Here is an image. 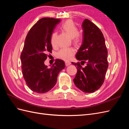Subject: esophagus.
<instances>
[{
    "label": "esophagus",
    "instance_id": "1",
    "mask_svg": "<svg viewBox=\"0 0 129 129\" xmlns=\"http://www.w3.org/2000/svg\"><path fill=\"white\" fill-rule=\"evenodd\" d=\"M71 64V62L69 61H65V64L66 66H68Z\"/></svg>",
    "mask_w": 129,
    "mask_h": 129
}]
</instances>
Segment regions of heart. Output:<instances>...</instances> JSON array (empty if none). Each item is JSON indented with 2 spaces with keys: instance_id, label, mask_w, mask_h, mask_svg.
Returning <instances> with one entry per match:
<instances>
[{
  "instance_id": "b5f03b06",
  "label": "heart",
  "mask_w": 129,
  "mask_h": 129,
  "mask_svg": "<svg viewBox=\"0 0 129 129\" xmlns=\"http://www.w3.org/2000/svg\"><path fill=\"white\" fill-rule=\"evenodd\" d=\"M61 29L72 38L74 44L79 45L82 41V36L79 33L76 25L72 20H68L65 21L61 26ZM57 33H52L50 38V44L53 47L56 46ZM76 52L75 48L73 47L64 48L60 50L57 53V57L65 61L71 59Z\"/></svg>"
}]
</instances>
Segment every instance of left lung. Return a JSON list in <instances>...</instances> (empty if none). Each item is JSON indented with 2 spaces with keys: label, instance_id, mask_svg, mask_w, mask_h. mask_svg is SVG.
<instances>
[{
  "label": "left lung",
  "instance_id": "obj_1",
  "mask_svg": "<svg viewBox=\"0 0 129 129\" xmlns=\"http://www.w3.org/2000/svg\"><path fill=\"white\" fill-rule=\"evenodd\" d=\"M83 41L76 55L78 60L72 63L77 72L73 80L76 86L84 92H93L102 86L108 68V50L103 34L90 20L85 19L82 24ZM85 63L87 66H81Z\"/></svg>",
  "mask_w": 129,
  "mask_h": 129
}]
</instances>
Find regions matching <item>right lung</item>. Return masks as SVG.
<instances>
[{"label": "right lung", "mask_w": 129, "mask_h": 129, "mask_svg": "<svg viewBox=\"0 0 129 129\" xmlns=\"http://www.w3.org/2000/svg\"><path fill=\"white\" fill-rule=\"evenodd\" d=\"M59 19L43 18L30 29L20 55L22 73L26 83L34 92L45 93L55 85L58 73L64 68L63 60L56 59L48 68L44 64L48 53H52L50 38Z\"/></svg>", "instance_id": "obj_1"}]
</instances>
